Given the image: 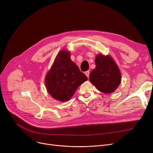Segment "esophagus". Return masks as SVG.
<instances>
[{"mask_svg":"<svg viewBox=\"0 0 153 153\" xmlns=\"http://www.w3.org/2000/svg\"><path fill=\"white\" fill-rule=\"evenodd\" d=\"M85 74L87 76V77H89V74H90V71H87L86 72H85Z\"/></svg>","mask_w":153,"mask_h":153,"instance_id":"1","label":"esophagus"}]
</instances>
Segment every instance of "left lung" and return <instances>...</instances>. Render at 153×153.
Wrapping results in <instances>:
<instances>
[{
	"instance_id": "left-lung-1",
	"label": "left lung",
	"mask_w": 153,
	"mask_h": 153,
	"mask_svg": "<svg viewBox=\"0 0 153 153\" xmlns=\"http://www.w3.org/2000/svg\"><path fill=\"white\" fill-rule=\"evenodd\" d=\"M96 67L89 75L90 81L103 93H111L116 90L121 81L120 70L110 56L99 54L95 58Z\"/></svg>"
}]
</instances>
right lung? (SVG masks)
Wrapping results in <instances>:
<instances>
[{
	"label": "right lung",
	"mask_w": 153,
	"mask_h": 153,
	"mask_svg": "<svg viewBox=\"0 0 153 153\" xmlns=\"http://www.w3.org/2000/svg\"><path fill=\"white\" fill-rule=\"evenodd\" d=\"M87 76L72 62L70 53L62 50L56 56L45 77L48 93L59 101L66 102L74 94L78 87L87 80Z\"/></svg>",
	"instance_id": "right-lung-1"
}]
</instances>
